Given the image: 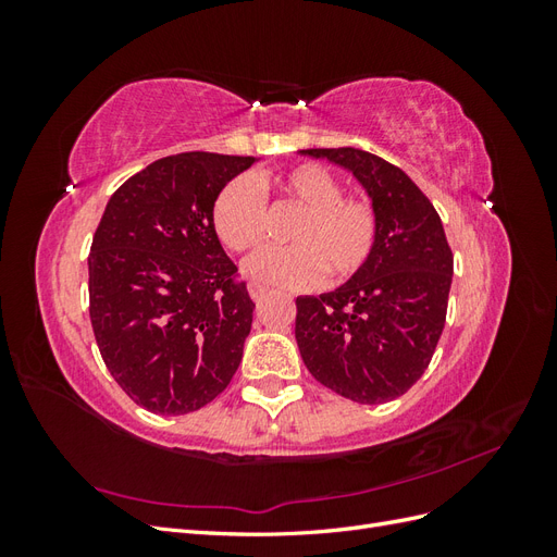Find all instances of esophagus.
I'll return each instance as SVG.
<instances>
[{"mask_svg": "<svg viewBox=\"0 0 557 557\" xmlns=\"http://www.w3.org/2000/svg\"><path fill=\"white\" fill-rule=\"evenodd\" d=\"M248 293H250V297H252V299L260 301L269 290L264 288V285H260V283H250V285H248Z\"/></svg>", "mask_w": 557, "mask_h": 557, "instance_id": "34e87169", "label": "esophagus"}]
</instances>
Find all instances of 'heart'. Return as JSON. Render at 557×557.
<instances>
[{
  "mask_svg": "<svg viewBox=\"0 0 557 557\" xmlns=\"http://www.w3.org/2000/svg\"><path fill=\"white\" fill-rule=\"evenodd\" d=\"M267 201L297 209L285 230L290 246L269 248L248 260L246 274L276 288H313L325 278L342 285L358 276L379 244V213L372 201L348 197L339 178L315 162H299L260 181L232 178L213 199L215 237L232 252H250L269 234Z\"/></svg>",
  "mask_w": 557,
  "mask_h": 557,
  "instance_id": "1",
  "label": "heart"
}]
</instances>
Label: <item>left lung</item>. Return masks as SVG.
I'll list each match as a JSON object with an SVG mask.
<instances>
[{"label":"left lung","mask_w":557,"mask_h":557,"mask_svg":"<svg viewBox=\"0 0 557 557\" xmlns=\"http://www.w3.org/2000/svg\"><path fill=\"white\" fill-rule=\"evenodd\" d=\"M352 172L379 213L372 260L339 290L297 297L295 339L315 381L360 404L401 397L446 323L453 252L442 218L399 166L360 148H309Z\"/></svg>","instance_id":"obj_1"}]
</instances>
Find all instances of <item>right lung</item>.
<instances>
[{"mask_svg": "<svg viewBox=\"0 0 557 557\" xmlns=\"http://www.w3.org/2000/svg\"><path fill=\"white\" fill-rule=\"evenodd\" d=\"M250 164L201 150L160 158L111 195L97 225L92 332L115 383L150 413L201 409L242 362L256 305L215 237L211 209Z\"/></svg>", "mask_w": 557, "mask_h": 557, "instance_id": "right-lung-1", "label": "right lung"}]
</instances>
